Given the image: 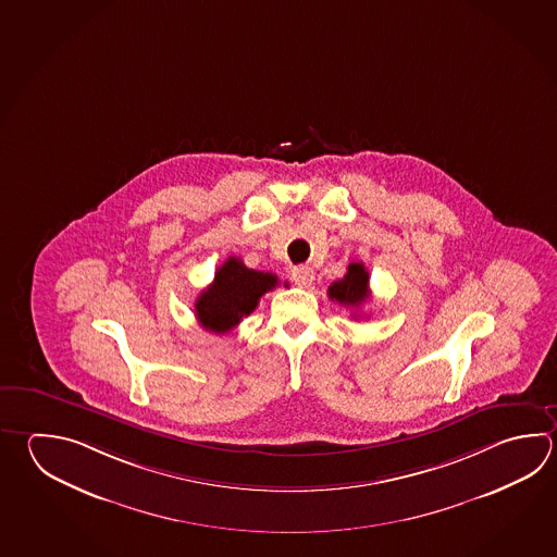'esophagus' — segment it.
<instances>
[{"label":"esophagus","instance_id":"1","mask_svg":"<svg viewBox=\"0 0 557 557\" xmlns=\"http://www.w3.org/2000/svg\"><path fill=\"white\" fill-rule=\"evenodd\" d=\"M292 277H294L295 284L299 285V287H309V285L313 284V280H315V272L311 268H307V265H297V268H294V272H292Z\"/></svg>","mask_w":557,"mask_h":557}]
</instances>
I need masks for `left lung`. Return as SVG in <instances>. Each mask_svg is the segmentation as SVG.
<instances>
[{"label": "left lung", "instance_id": "obj_1", "mask_svg": "<svg viewBox=\"0 0 557 557\" xmlns=\"http://www.w3.org/2000/svg\"><path fill=\"white\" fill-rule=\"evenodd\" d=\"M367 268L362 262L348 263L347 273L343 280H336L329 287V297L336 304L347 305V307H360L370 299V287H368Z\"/></svg>", "mask_w": 557, "mask_h": 557}]
</instances>
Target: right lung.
<instances>
[{
  "label": "right lung",
  "instance_id": "obj_1",
  "mask_svg": "<svg viewBox=\"0 0 557 557\" xmlns=\"http://www.w3.org/2000/svg\"><path fill=\"white\" fill-rule=\"evenodd\" d=\"M280 280L275 273L246 268L240 258L231 256L214 273L212 284L195 301V315L202 329L224 335L250 315L260 297L272 292Z\"/></svg>",
  "mask_w": 557,
  "mask_h": 557
}]
</instances>
